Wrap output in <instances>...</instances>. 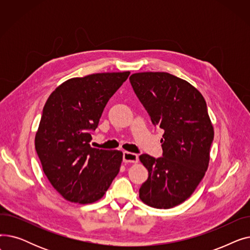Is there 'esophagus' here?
Masks as SVG:
<instances>
[{
  "label": "esophagus",
  "instance_id": "obj_1",
  "mask_svg": "<svg viewBox=\"0 0 250 250\" xmlns=\"http://www.w3.org/2000/svg\"><path fill=\"white\" fill-rule=\"evenodd\" d=\"M123 160L125 163H137L139 161V156L135 153L124 152Z\"/></svg>",
  "mask_w": 250,
  "mask_h": 250
}]
</instances>
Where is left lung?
<instances>
[{
	"label": "left lung",
	"mask_w": 250,
	"mask_h": 250,
	"mask_svg": "<svg viewBox=\"0 0 250 250\" xmlns=\"http://www.w3.org/2000/svg\"><path fill=\"white\" fill-rule=\"evenodd\" d=\"M129 82L153 125L164 129L163 157L140 156L149 172L140 199L152 208H173L192 194L208 166L214 127L206 100L188 81L165 72L136 73Z\"/></svg>",
	"instance_id": "obj_1"
}]
</instances>
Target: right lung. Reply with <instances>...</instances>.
Masks as SVG:
<instances>
[{"mask_svg":"<svg viewBox=\"0 0 250 250\" xmlns=\"http://www.w3.org/2000/svg\"><path fill=\"white\" fill-rule=\"evenodd\" d=\"M129 72L69 79L49 95L35 135L42 170L64 200L82 205L100 200L120 172L123 152L90 147L105 105Z\"/></svg>","mask_w":250,"mask_h":250,"instance_id":"obj_1","label":"right lung"}]
</instances>
